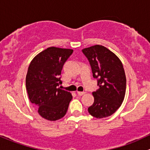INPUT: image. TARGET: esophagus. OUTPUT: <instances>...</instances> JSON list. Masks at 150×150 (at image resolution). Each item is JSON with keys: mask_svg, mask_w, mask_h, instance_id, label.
<instances>
[{"mask_svg": "<svg viewBox=\"0 0 150 150\" xmlns=\"http://www.w3.org/2000/svg\"><path fill=\"white\" fill-rule=\"evenodd\" d=\"M86 93V92H80V91H78V96H83Z\"/></svg>", "mask_w": 150, "mask_h": 150, "instance_id": "34e87169", "label": "esophagus"}]
</instances>
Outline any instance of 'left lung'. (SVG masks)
I'll return each instance as SVG.
<instances>
[{
	"label": "left lung",
	"mask_w": 150,
	"mask_h": 150,
	"mask_svg": "<svg viewBox=\"0 0 150 150\" xmlns=\"http://www.w3.org/2000/svg\"><path fill=\"white\" fill-rule=\"evenodd\" d=\"M82 52L88 58L99 86L93 92L94 103L88 108V112L97 119L111 116L125 96L127 79L122 63L114 53L101 45L85 48Z\"/></svg>",
	"instance_id": "8db88e82"
}]
</instances>
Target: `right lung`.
<instances>
[{
    "label": "right lung",
    "mask_w": 150,
    "mask_h": 150,
    "mask_svg": "<svg viewBox=\"0 0 150 150\" xmlns=\"http://www.w3.org/2000/svg\"><path fill=\"white\" fill-rule=\"evenodd\" d=\"M72 52L70 49L49 47L38 54L29 66L26 77L29 98L47 120L62 119L72 98L70 92L58 88L62 84L63 65Z\"/></svg>",
    "instance_id": "obj_1"
}]
</instances>
